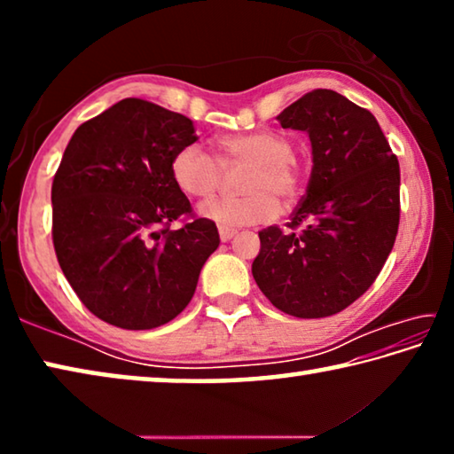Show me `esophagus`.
I'll use <instances>...</instances> for the list:
<instances>
[{
    "label": "esophagus",
    "instance_id": "34e87169",
    "mask_svg": "<svg viewBox=\"0 0 454 454\" xmlns=\"http://www.w3.org/2000/svg\"><path fill=\"white\" fill-rule=\"evenodd\" d=\"M234 236H236V230H232V228H220V240L222 242L232 240Z\"/></svg>",
    "mask_w": 454,
    "mask_h": 454
}]
</instances>
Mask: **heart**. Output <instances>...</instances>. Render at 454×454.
<instances>
[{
  "label": "heart",
  "instance_id": "1",
  "mask_svg": "<svg viewBox=\"0 0 454 454\" xmlns=\"http://www.w3.org/2000/svg\"><path fill=\"white\" fill-rule=\"evenodd\" d=\"M294 144L280 132L240 134L222 137L216 158L196 144L184 145L172 158V180L188 198L208 200L222 186L224 170L248 166L238 190L240 196H226L206 202L200 214L222 228L252 226L278 214V200L292 204L302 190V168L292 156Z\"/></svg>",
  "mask_w": 454,
  "mask_h": 454
}]
</instances>
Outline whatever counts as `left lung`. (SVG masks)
<instances>
[{
    "label": "left lung",
    "instance_id": "8db88e82",
    "mask_svg": "<svg viewBox=\"0 0 454 454\" xmlns=\"http://www.w3.org/2000/svg\"><path fill=\"white\" fill-rule=\"evenodd\" d=\"M312 144V174L288 230L268 226L252 262L258 288L296 318H325L371 288L401 220V170L371 112L312 90L278 118Z\"/></svg>",
    "mask_w": 454,
    "mask_h": 454
}]
</instances>
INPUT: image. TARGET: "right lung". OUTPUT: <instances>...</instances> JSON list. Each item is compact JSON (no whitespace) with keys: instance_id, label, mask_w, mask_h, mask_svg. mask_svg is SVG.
<instances>
[{"instance_id":"right-lung-1","label":"right lung","mask_w":454,"mask_h":454,"mask_svg":"<svg viewBox=\"0 0 454 454\" xmlns=\"http://www.w3.org/2000/svg\"><path fill=\"white\" fill-rule=\"evenodd\" d=\"M198 140L192 120L126 98L75 129L53 176V248L83 306L107 325L150 330L178 317L218 228L192 216L172 158ZM192 220L178 231L169 222Z\"/></svg>"}]
</instances>
